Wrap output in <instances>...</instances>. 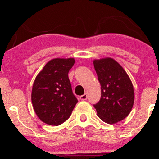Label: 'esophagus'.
Segmentation results:
<instances>
[{
	"mask_svg": "<svg viewBox=\"0 0 159 159\" xmlns=\"http://www.w3.org/2000/svg\"><path fill=\"white\" fill-rule=\"evenodd\" d=\"M80 98L81 100H86V99H88V94L85 93V94H84V95H81V96L80 97Z\"/></svg>",
	"mask_w": 159,
	"mask_h": 159,
	"instance_id": "1",
	"label": "esophagus"
}]
</instances>
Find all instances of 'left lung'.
Instances as JSON below:
<instances>
[{
	"mask_svg": "<svg viewBox=\"0 0 159 159\" xmlns=\"http://www.w3.org/2000/svg\"><path fill=\"white\" fill-rule=\"evenodd\" d=\"M93 64L101 86V99L94 107L99 119L115 124L131 111L134 102L133 84L123 67L114 59L94 60Z\"/></svg>",
	"mask_w": 159,
	"mask_h": 159,
	"instance_id": "1",
	"label": "left lung"
}]
</instances>
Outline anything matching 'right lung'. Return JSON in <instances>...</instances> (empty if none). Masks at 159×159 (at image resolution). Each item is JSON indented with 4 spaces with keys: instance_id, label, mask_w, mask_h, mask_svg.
<instances>
[{
    "instance_id": "obj_1",
    "label": "right lung",
    "mask_w": 159,
    "mask_h": 159,
    "mask_svg": "<svg viewBox=\"0 0 159 159\" xmlns=\"http://www.w3.org/2000/svg\"><path fill=\"white\" fill-rule=\"evenodd\" d=\"M74 64V58L52 59L35 79L31 95L32 107L46 124L58 126L64 123L78 102L67 75Z\"/></svg>"
}]
</instances>
